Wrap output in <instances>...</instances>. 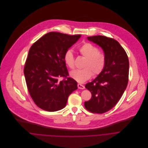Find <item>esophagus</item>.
I'll use <instances>...</instances> for the list:
<instances>
[{"label":"esophagus","mask_w":148,"mask_h":148,"mask_svg":"<svg viewBox=\"0 0 148 148\" xmlns=\"http://www.w3.org/2000/svg\"><path fill=\"white\" fill-rule=\"evenodd\" d=\"M77 87H78V88H80V89H84V88H85L84 86H83L81 84H79V83L77 84Z\"/></svg>","instance_id":"esophagus-1"}]
</instances>
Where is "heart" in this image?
<instances>
[{"mask_svg":"<svg viewBox=\"0 0 148 148\" xmlns=\"http://www.w3.org/2000/svg\"><path fill=\"white\" fill-rule=\"evenodd\" d=\"M79 52L86 60L84 68L77 69L71 73V76L79 83H83L93 75H98L104 70L107 62L106 55L100 52L99 48L93 44L86 42L79 48ZM66 65L71 69L75 68V58L71 50L66 51L64 56Z\"/></svg>","mask_w":148,"mask_h":148,"instance_id":"obj_1","label":"heart"}]
</instances>
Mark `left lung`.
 I'll return each instance as SVG.
<instances>
[{
    "label": "left lung",
    "mask_w": 148,
    "mask_h": 148,
    "mask_svg": "<svg viewBox=\"0 0 148 148\" xmlns=\"http://www.w3.org/2000/svg\"><path fill=\"white\" fill-rule=\"evenodd\" d=\"M87 39L103 49L107 62L103 72L85 87L92 93L84 107L93 113L103 114L112 109L125 90L129 76L128 55L120 43L103 36L88 37Z\"/></svg>",
    "instance_id": "obj_1"
}]
</instances>
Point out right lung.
I'll return each mask as SVG.
<instances>
[{
	"label": "right lung",
	"mask_w": 148,
	"mask_h": 148,
	"mask_svg": "<svg viewBox=\"0 0 148 148\" xmlns=\"http://www.w3.org/2000/svg\"><path fill=\"white\" fill-rule=\"evenodd\" d=\"M80 36L50 32L29 49L24 73L29 95L40 108L49 112L62 109L77 88L76 81L69 77L64 56Z\"/></svg>",
	"instance_id": "1"
}]
</instances>
